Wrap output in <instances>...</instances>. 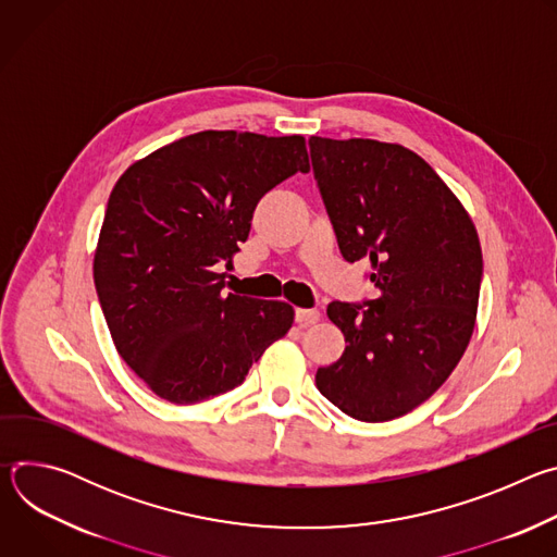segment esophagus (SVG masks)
<instances>
[{
  "label": "esophagus",
  "mask_w": 557,
  "mask_h": 557,
  "mask_svg": "<svg viewBox=\"0 0 557 557\" xmlns=\"http://www.w3.org/2000/svg\"><path fill=\"white\" fill-rule=\"evenodd\" d=\"M295 322H297L301 329L312 326V324L320 322V310H317V308H297V310H295Z\"/></svg>",
  "instance_id": "34e87169"
}]
</instances>
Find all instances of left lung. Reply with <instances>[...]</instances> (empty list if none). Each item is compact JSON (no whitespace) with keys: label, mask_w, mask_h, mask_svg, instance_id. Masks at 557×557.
Instances as JSON below:
<instances>
[{"label":"left lung","mask_w":557,"mask_h":557,"mask_svg":"<svg viewBox=\"0 0 557 557\" xmlns=\"http://www.w3.org/2000/svg\"><path fill=\"white\" fill-rule=\"evenodd\" d=\"M312 174L348 262H370L374 299L333 301L346 337L317 389L357 421L412 412L460 361L479 310L483 251L451 189L414 151L310 136Z\"/></svg>","instance_id":"1"}]
</instances>
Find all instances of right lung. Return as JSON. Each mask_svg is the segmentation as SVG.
<instances>
[{
	"mask_svg": "<svg viewBox=\"0 0 557 557\" xmlns=\"http://www.w3.org/2000/svg\"><path fill=\"white\" fill-rule=\"evenodd\" d=\"M310 170L304 136L198 132L114 185L95 286L114 346L161 399L200 404L240 385L293 326V306L222 293L260 198Z\"/></svg>",
	"mask_w": 557,
	"mask_h": 557,
	"instance_id": "add662e5",
	"label": "right lung"
}]
</instances>
